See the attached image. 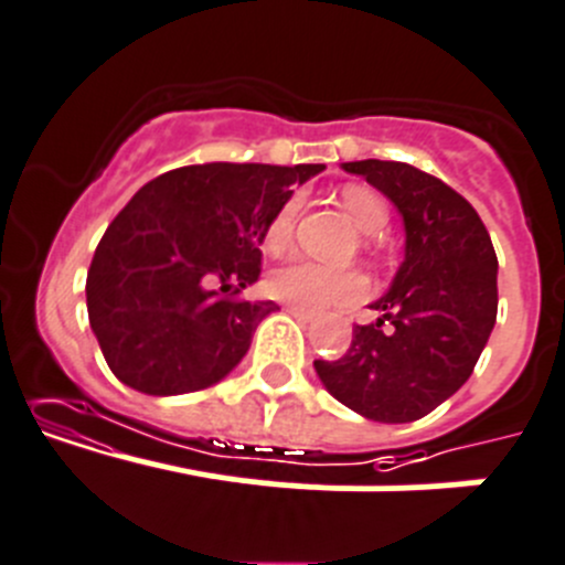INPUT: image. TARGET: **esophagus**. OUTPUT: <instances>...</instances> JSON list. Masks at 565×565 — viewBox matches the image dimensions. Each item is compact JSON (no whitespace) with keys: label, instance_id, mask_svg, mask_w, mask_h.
I'll use <instances>...</instances> for the list:
<instances>
[{"label":"esophagus","instance_id":"34e87169","mask_svg":"<svg viewBox=\"0 0 565 565\" xmlns=\"http://www.w3.org/2000/svg\"><path fill=\"white\" fill-rule=\"evenodd\" d=\"M286 310H288V313L294 316V319H299V321H302V324H310V321H313V316H310L308 310H299V308H294V305H288Z\"/></svg>","mask_w":565,"mask_h":565}]
</instances>
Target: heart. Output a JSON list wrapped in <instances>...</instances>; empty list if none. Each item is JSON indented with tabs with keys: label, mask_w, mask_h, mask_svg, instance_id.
<instances>
[{
	"label": "heart",
	"mask_w": 565,
	"mask_h": 565,
	"mask_svg": "<svg viewBox=\"0 0 565 565\" xmlns=\"http://www.w3.org/2000/svg\"><path fill=\"white\" fill-rule=\"evenodd\" d=\"M341 205L363 233H383L391 224V207L377 191L363 185H347L341 191ZM299 216V202L291 199L274 213L266 227L268 249H282L291 241L294 224ZM266 288L274 299L288 302L308 313H330V310L352 308L363 302L372 291V282L358 268H330L308 260V257H291L282 266L271 268L266 277Z\"/></svg>",
	"instance_id": "heart-1"
}]
</instances>
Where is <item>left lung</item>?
<instances>
[{"instance_id":"obj_1","label":"left lung","mask_w":565,"mask_h":565,"mask_svg":"<svg viewBox=\"0 0 565 565\" xmlns=\"http://www.w3.org/2000/svg\"><path fill=\"white\" fill-rule=\"evenodd\" d=\"M405 218V263L338 360H316L321 383L349 411L383 424L427 416L475 372L497 321V252L458 191L396 160L343 163Z\"/></svg>"}]
</instances>
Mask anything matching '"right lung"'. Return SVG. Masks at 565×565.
<instances>
[{
    "mask_svg": "<svg viewBox=\"0 0 565 565\" xmlns=\"http://www.w3.org/2000/svg\"><path fill=\"white\" fill-rule=\"evenodd\" d=\"M321 163L182 166L147 182L102 235L85 279L107 366L141 394L202 391L233 372L274 302H246L291 185ZM220 288L216 289L215 286Z\"/></svg>",
    "mask_w": 565,
    "mask_h": 565,
    "instance_id": "1",
    "label": "right lung"
}]
</instances>
